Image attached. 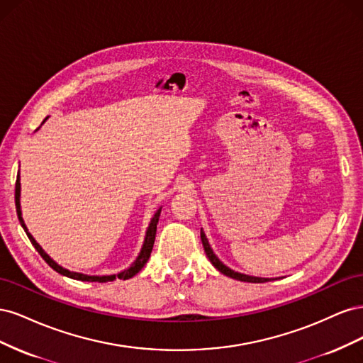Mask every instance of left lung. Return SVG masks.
<instances>
[{"instance_id": "8db88e82", "label": "left lung", "mask_w": 363, "mask_h": 363, "mask_svg": "<svg viewBox=\"0 0 363 363\" xmlns=\"http://www.w3.org/2000/svg\"><path fill=\"white\" fill-rule=\"evenodd\" d=\"M201 242H203V247H204V251H206V256L208 257V260H211L212 265H213L219 272H223L224 276L232 277V279H235V280H240V281H248V283H265V281H269V280H271V279H263V277L247 276V274H240V272H236V271H233V269H230L228 267H225L224 263L216 257V255L213 252V250L211 248V245H208V240H207V238H206L203 230H201Z\"/></svg>"}]
</instances>
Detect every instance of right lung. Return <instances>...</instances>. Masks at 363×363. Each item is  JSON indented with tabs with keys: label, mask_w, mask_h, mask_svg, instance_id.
<instances>
[{
	"label": "right lung",
	"mask_w": 363,
	"mask_h": 363,
	"mask_svg": "<svg viewBox=\"0 0 363 363\" xmlns=\"http://www.w3.org/2000/svg\"><path fill=\"white\" fill-rule=\"evenodd\" d=\"M48 119V116L43 119V123ZM19 172H18V177H16V184H15V204H16V213H18V219L21 225H23V228L26 230V233L30 239V242L33 244V247H35L38 250L39 255L42 256V259L45 260L48 265L57 271L59 274H62V276H67L69 279H74V280H82V281H98V283H106V281H113L115 279H121V280H127V279H131L133 276H136V274L144 268V265L147 263V260L150 259V255L152 251V245H155V239H156V230H157V223H159V216H160V211L162 207L159 208V211L155 213V216L151 218V223L147 228V233H145V239H144V245H142L140 248V252L139 256L136 257V260L131 263L130 268L121 271L119 274H112V276H87V274H82V272H74V271H69L67 268L60 267L59 263L54 262L45 251L42 250V247L36 242V239L33 238L30 233H28V228L24 223L23 219V212H21V182H19Z\"/></svg>",
	"instance_id": "right-lung-1"
}]
</instances>
